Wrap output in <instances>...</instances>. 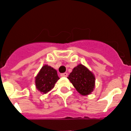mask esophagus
I'll list each match as a JSON object with an SVG mask.
<instances>
[{"mask_svg": "<svg viewBox=\"0 0 131 131\" xmlns=\"http://www.w3.org/2000/svg\"><path fill=\"white\" fill-rule=\"evenodd\" d=\"M68 74L67 73H62V74H60V76L61 77H67L68 76Z\"/></svg>", "mask_w": 131, "mask_h": 131, "instance_id": "esophagus-1", "label": "esophagus"}]
</instances>
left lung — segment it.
<instances>
[{
	"instance_id": "obj_1",
	"label": "left lung",
	"mask_w": 131,
	"mask_h": 131,
	"mask_svg": "<svg viewBox=\"0 0 131 131\" xmlns=\"http://www.w3.org/2000/svg\"><path fill=\"white\" fill-rule=\"evenodd\" d=\"M77 92L83 96L91 94L95 87V76L83 64H79L73 69L68 77Z\"/></svg>"
}]
</instances>
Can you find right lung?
Returning <instances> with one entry per match:
<instances>
[{
    "label": "right lung",
    "mask_w": 131,
    "mask_h": 131,
    "mask_svg": "<svg viewBox=\"0 0 131 131\" xmlns=\"http://www.w3.org/2000/svg\"><path fill=\"white\" fill-rule=\"evenodd\" d=\"M57 71L48 65H44L35 77L36 89L42 94H47L55 86L59 79Z\"/></svg>",
    "instance_id": "obj_1"
}]
</instances>
